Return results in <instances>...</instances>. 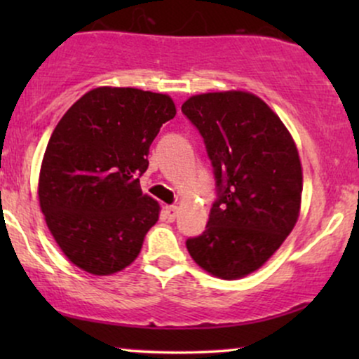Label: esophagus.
Segmentation results:
<instances>
[{
  "label": "esophagus",
  "instance_id": "1",
  "mask_svg": "<svg viewBox=\"0 0 359 359\" xmlns=\"http://www.w3.org/2000/svg\"><path fill=\"white\" fill-rule=\"evenodd\" d=\"M177 212H179V209H177V205H165V217L168 221H175L177 217Z\"/></svg>",
  "mask_w": 359,
  "mask_h": 359
}]
</instances>
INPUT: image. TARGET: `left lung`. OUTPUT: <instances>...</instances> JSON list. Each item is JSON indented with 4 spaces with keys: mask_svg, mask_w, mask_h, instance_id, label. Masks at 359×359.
Listing matches in <instances>:
<instances>
[{
    "mask_svg": "<svg viewBox=\"0 0 359 359\" xmlns=\"http://www.w3.org/2000/svg\"><path fill=\"white\" fill-rule=\"evenodd\" d=\"M182 111L203 135L219 187L205 231L185 245L212 277L243 278L269 262L299 219L297 145L278 114L248 90L196 94Z\"/></svg>",
    "mask_w": 359,
    "mask_h": 359,
    "instance_id": "8db88e82",
    "label": "left lung"
}]
</instances>
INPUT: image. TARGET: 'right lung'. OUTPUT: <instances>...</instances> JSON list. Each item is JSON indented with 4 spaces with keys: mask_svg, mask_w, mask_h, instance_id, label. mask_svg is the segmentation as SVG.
<instances>
[{
    "mask_svg": "<svg viewBox=\"0 0 359 359\" xmlns=\"http://www.w3.org/2000/svg\"><path fill=\"white\" fill-rule=\"evenodd\" d=\"M168 94L90 89L62 116L39 175L48 231L77 269L104 277L137 259L160 205L140 189L148 148L175 116Z\"/></svg>",
    "mask_w": 359,
    "mask_h": 359,
    "instance_id": "1",
    "label": "right lung"
}]
</instances>
